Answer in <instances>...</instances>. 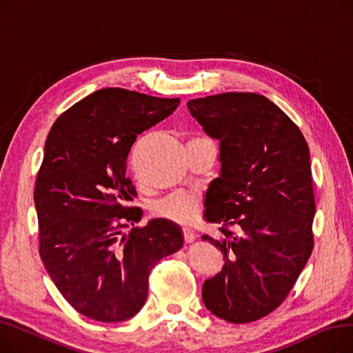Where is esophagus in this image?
<instances>
[{"instance_id":"esophagus-1","label":"esophagus","mask_w":353,"mask_h":353,"mask_svg":"<svg viewBox=\"0 0 353 353\" xmlns=\"http://www.w3.org/2000/svg\"><path fill=\"white\" fill-rule=\"evenodd\" d=\"M183 234H184V242H186V243H193L194 242L196 236H194V233L190 229H184Z\"/></svg>"}]
</instances>
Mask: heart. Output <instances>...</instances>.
Returning <instances> with one entry per match:
<instances>
[{
    "label": "heart",
    "mask_w": 353,
    "mask_h": 353,
    "mask_svg": "<svg viewBox=\"0 0 353 353\" xmlns=\"http://www.w3.org/2000/svg\"><path fill=\"white\" fill-rule=\"evenodd\" d=\"M153 210L160 217L180 225H189L197 213V199L186 193L173 194L160 200Z\"/></svg>",
    "instance_id": "heart-1"
}]
</instances>
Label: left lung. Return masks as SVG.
I'll return each instance as SVG.
<instances>
[{
  "label": "left lung",
  "mask_w": 353,
  "mask_h": 353,
  "mask_svg": "<svg viewBox=\"0 0 353 353\" xmlns=\"http://www.w3.org/2000/svg\"><path fill=\"white\" fill-rule=\"evenodd\" d=\"M188 108L220 143V174L203 216L223 236L201 239L223 253L225 265L203 283L201 298L220 319L254 322L281 306L313 249L309 147L298 125L254 92L196 99Z\"/></svg>",
  "instance_id": "1"
}]
</instances>
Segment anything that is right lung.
I'll use <instances>...</instances> for the list:
<instances>
[{"label": "right lung", "instance_id": "add662e5", "mask_svg": "<svg viewBox=\"0 0 353 353\" xmlns=\"http://www.w3.org/2000/svg\"><path fill=\"white\" fill-rule=\"evenodd\" d=\"M179 99L103 88L70 107L51 127L35 181L40 256L64 299L84 316L123 322L144 306L148 274L183 246L167 219L143 212L125 163L136 137L173 114Z\"/></svg>", "mask_w": 353, "mask_h": 353}]
</instances>
